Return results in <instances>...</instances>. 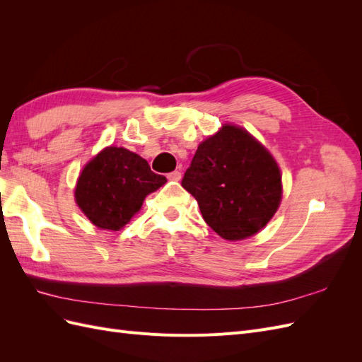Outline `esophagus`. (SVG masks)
<instances>
[{"mask_svg":"<svg viewBox=\"0 0 362 362\" xmlns=\"http://www.w3.org/2000/svg\"><path fill=\"white\" fill-rule=\"evenodd\" d=\"M168 178H169L170 181H180V180H181V172H180V170H173V172H170V173L168 175Z\"/></svg>","mask_w":362,"mask_h":362,"instance_id":"obj_1","label":"esophagus"}]
</instances>
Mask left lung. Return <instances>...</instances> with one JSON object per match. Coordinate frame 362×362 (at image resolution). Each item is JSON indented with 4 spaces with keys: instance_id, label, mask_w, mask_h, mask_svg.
<instances>
[{
    "instance_id": "obj_1",
    "label": "left lung",
    "mask_w": 362,
    "mask_h": 362,
    "mask_svg": "<svg viewBox=\"0 0 362 362\" xmlns=\"http://www.w3.org/2000/svg\"><path fill=\"white\" fill-rule=\"evenodd\" d=\"M181 185L198 201L206 225L231 242L261 231L282 196L275 158L246 129L229 124L198 146Z\"/></svg>"
}]
</instances>
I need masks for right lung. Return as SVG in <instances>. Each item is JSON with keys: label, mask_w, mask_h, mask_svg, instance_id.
<instances>
[{"label": "right lung", "mask_w": 362, "mask_h": 362, "mask_svg": "<svg viewBox=\"0 0 362 362\" xmlns=\"http://www.w3.org/2000/svg\"><path fill=\"white\" fill-rule=\"evenodd\" d=\"M164 182L166 177L152 172L145 158L125 148L107 146L84 166L75 201L95 226L119 231Z\"/></svg>", "instance_id": "right-lung-1"}]
</instances>
